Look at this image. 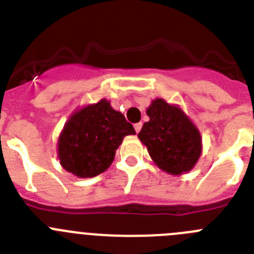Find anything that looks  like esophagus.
Masks as SVG:
<instances>
[{"label":"esophagus","mask_w":254,"mask_h":254,"mask_svg":"<svg viewBox=\"0 0 254 254\" xmlns=\"http://www.w3.org/2000/svg\"><path fill=\"white\" fill-rule=\"evenodd\" d=\"M141 123H136V124H134V129H135V131L136 132H139L140 131V129H141Z\"/></svg>","instance_id":"34e87169"}]
</instances>
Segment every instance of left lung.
Segmentation results:
<instances>
[{"instance_id":"1","label":"left lung","mask_w":254,"mask_h":254,"mask_svg":"<svg viewBox=\"0 0 254 254\" xmlns=\"http://www.w3.org/2000/svg\"><path fill=\"white\" fill-rule=\"evenodd\" d=\"M149 122L144 123L138 138L147 147L155 166L173 176L190 172L202 152L197 127L177 105L155 99L147 109Z\"/></svg>"}]
</instances>
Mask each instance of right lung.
I'll use <instances>...</instances> for the list:
<instances>
[{"label": "right lung", "mask_w": 254, "mask_h": 254, "mask_svg": "<svg viewBox=\"0 0 254 254\" xmlns=\"http://www.w3.org/2000/svg\"><path fill=\"white\" fill-rule=\"evenodd\" d=\"M135 134L106 99L77 109L59 134L58 158L67 172L90 178L105 172L127 135Z\"/></svg>", "instance_id": "right-lung-1"}]
</instances>
